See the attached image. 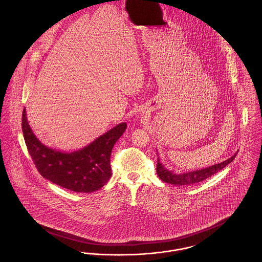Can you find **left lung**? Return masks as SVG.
Listing matches in <instances>:
<instances>
[{
  "label": "left lung",
  "instance_id": "obj_1",
  "mask_svg": "<svg viewBox=\"0 0 262 262\" xmlns=\"http://www.w3.org/2000/svg\"><path fill=\"white\" fill-rule=\"evenodd\" d=\"M237 154V151L231 158L227 159L226 161H223L222 163L215 164L213 166L201 169V170L186 172V173H182V174H174V172L169 171L168 169H166L164 167V165L158 159L156 171H157V174L160 178V180L165 182V183L174 185V186L195 185L198 183H200V182L206 180L207 178L211 177L212 174H216L217 172L221 171L228 164H230L235 159Z\"/></svg>",
  "mask_w": 262,
  "mask_h": 262
}]
</instances>
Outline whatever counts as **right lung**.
<instances>
[{
    "instance_id": "obj_1",
    "label": "right lung",
    "mask_w": 262,
    "mask_h": 262,
    "mask_svg": "<svg viewBox=\"0 0 262 262\" xmlns=\"http://www.w3.org/2000/svg\"><path fill=\"white\" fill-rule=\"evenodd\" d=\"M21 126L27 150L43 178L72 191L93 192L104 187L112 176L110 161L113 146L125 133L126 124L114 126L88 146L71 153L42 144L29 126L25 108Z\"/></svg>"
}]
</instances>
